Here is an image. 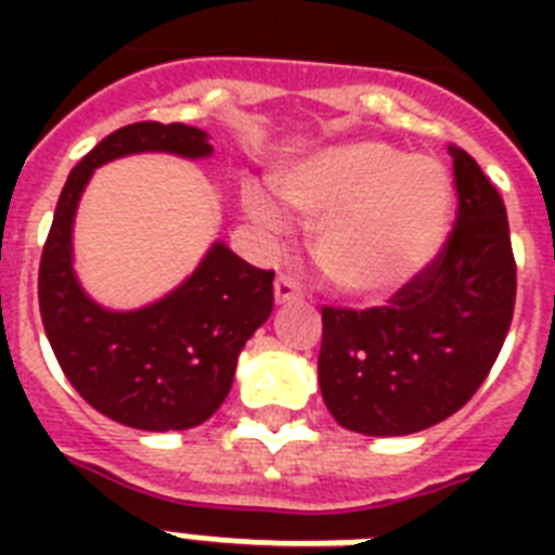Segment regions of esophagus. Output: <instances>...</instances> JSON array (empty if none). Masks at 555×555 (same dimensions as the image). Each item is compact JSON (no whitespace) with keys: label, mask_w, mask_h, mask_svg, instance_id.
Segmentation results:
<instances>
[{"label":"esophagus","mask_w":555,"mask_h":555,"mask_svg":"<svg viewBox=\"0 0 555 555\" xmlns=\"http://www.w3.org/2000/svg\"><path fill=\"white\" fill-rule=\"evenodd\" d=\"M273 291H276L279 299H287V296H291L296 291L294 276H291V273H279L276 282H273Z\"/></svg>","instance_id":"1"}]
</instances>
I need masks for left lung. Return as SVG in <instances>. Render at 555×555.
Returning a JSON list of instances; mask_svg holds the SVG:
<instances>
[{"label":"left lung","mask_w":555,"mask_h":555,"mask_svg":"<svg viewBox=\"0 0 555 555\" xmlns=\"http://www.w3.org/2000/svg\"><path fill=\"white\" fill-rule=\"evenodd\" d=\"M169 152L207 158V132L184 124H132L68 172L39 259V313L56 363L89 405L143 431L192 429L230 395L235 360L273 311V273L224 242L204 253L176 291L134 311H108L74 273V216L94 169L108 160Z\"/></svg>","instance_id":"1"}]
</instances>
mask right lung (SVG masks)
I'll list each match as a JSON object with an SVG mask.
<instances>
[{"label": "right lung", "mask_w": 555, "mask_h": 555, "mask_svg": "<svg viewBox=\"0 0 555 555\" xmlns=\"http://www.w3.org/2000/svg\"><path fill=\"white\" fill-rule=\"evenodd\" d=\"M377 176L348 195L346 238L377 195ZM457 216L447 244L426 256L417 238L351 256V282L379 305L322 313L320 388L339 426L363 435H412L447 421L481 388L516 305V261L504 201L478 167L455 169Z\"/></svg>", "instance_id": "obj_1"}]
</instances>
